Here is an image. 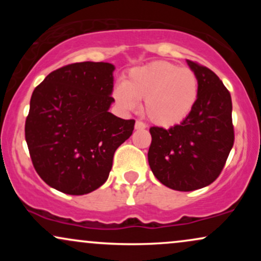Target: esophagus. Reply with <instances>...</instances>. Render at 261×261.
<instances>
[{"instance_id": "esophagus-1", "label": "esophagus", "mask_w": 261, "mask_h": 261, "mask_svg": "<svg viewBox=\"0 0 261 261\" xmlns=\"http://www.w3.org/2000/svg\"><path fill=\"white\" fill-rule=\"evenodd\" d=\"M135 128H136V130H143V128H146V124L145 122L137 120L136 124H135Z\"/></svg>"}]
</instances>
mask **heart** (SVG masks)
I'll return each instance as SVG.
<instances>
[{"label":"heart","mask_w":261,"mask_h":261,"mask_svg":"<svg viewBox=\"0 0 261 261\" xmlns=\"http://www.w3.org/2000/svg\"><path fill=\"white\" fill-rule=\"evenodd\" d=\"M200 81L190 67L168 61H154L133 68L113 97L124 110H134L136 100H145L143 113L158 126L180 124L195 108Z\"/></svg>","instance_id":"b5f03b06"}]
</instances>
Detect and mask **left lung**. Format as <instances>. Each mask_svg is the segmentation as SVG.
I'll use <instances>...</instances> for the list:
<instances>
[{"instance_id": "8db88e82", "label": "left lung", "mask_w": 261, "mask_h": 261, "mask_svg": "<svg viewBox=\"0 0 261 261\" xmlns=\"http://www.w3.org/2000/svg\"><path fill=\"white\" fill-rule=\"evenodd\" d=\"M188 65L200 81L195 108L180 124L149 128V167L162 184L178 191H193L216 180L234 143L229 91L206 66L190 60Z\"/></svg>"}]
</instances>
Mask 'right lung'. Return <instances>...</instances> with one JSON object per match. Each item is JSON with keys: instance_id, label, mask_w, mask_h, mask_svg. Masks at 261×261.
<instances>
[{"instance_id": "obj_1", "label": "right lung", "mask_w": 261, "mask_h": 261, "mask_svg": "<svg viewBox=\"0 0 261 261\" xmlns=\"http://www.w3.org/2000/svg\"><path fill=\"white\" fill-rule=\"evenodd\" d=\"M108 62H76L35 87L25 120L33 166L47 185L85 195L107 181L116 148L133 135L135 120L109 113L114 101Z\"/></svg>"}]
</instances>
